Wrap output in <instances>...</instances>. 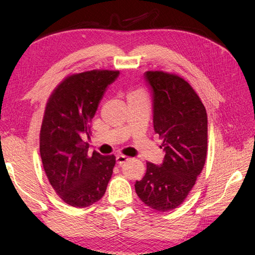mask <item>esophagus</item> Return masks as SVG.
<instances>
[{
  "label": "esophagus",
  "mask_w": 255,
  "mask_h": 255,
  "mask_svg": "<svg viewBox=\"0 0 255 255\" xmlns=\"http://www.w3.org/2000/svg\"><path fill=\"white\" fill-rule=\"evenodd\" d=\"M128 159V157L126 155H118L117 157H116V160H117L118 165H122L123 163H126Z\"/></svg>",
  "instance_id": "34e87169"
}]
</instances>
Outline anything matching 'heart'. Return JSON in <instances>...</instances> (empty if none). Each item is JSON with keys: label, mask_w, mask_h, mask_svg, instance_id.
<instances>
[{"label": "heart", "mask_w": 255, "mask_h": 255, "mask_svg": "<svg viewBox=\"0 0 255 255\" xmlns=\"http://www.w3.org/2000/svg\"><path fill=\"white\" fill-rule=\"evenodd\" d=\"M136 92H137V91H136Z\"/></svg>", "instance_id": "obj_1"}]
</instances>
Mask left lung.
<instances>
[{
  "mask_svg": "<svg viewBox=\"0 0 255 255\" xmlns=\"http://www.w3.org/2000/svg\"><path fill=\"white\" fill-rule=\"evenodd\" d=\"M153 89V125L166 152L160 166L146 163L135 190L141 201L159 212L174 210L187 198L205 164L207 114L189 83L165 71H146Z\"/></svg>",
  "mask_w": 255,
  "mask_h": 255,
  "instance_id": "obj_1",
  "label": "left lung"
}]
</instances>
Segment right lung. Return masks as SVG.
Instances as JSON below:
<instances>
[{
  "mask_svg": "<svg viewBox=\"0 0 255 255\" xmlns=\"http://www.w3.org/2000/svg\"><path fill=\"white\" fill-rule=\"evenodd\" d=\"M117 70L72 73L53 90L40 128V156L44 172L58 197L74 207H87L101 199L116 164L115 155L88 152L82 135L90 125L106 87Z\"/></svg>",
  "mask_w": 255,
  "mask_h": 255,
  "instance_id": "1",
  "label": "right lung"
}]
</instances>
